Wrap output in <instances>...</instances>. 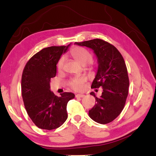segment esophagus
I'll list each match as a JSON object with an SVG mask.
<instances>
[{
	"mask_svg": "<svg viewBox=\"0 0 156 156\" xmlns=\"http://www.w3.org/2000/svg\"><path fill=\"white\" fill-rule=\"evenodd\" d=\"M75 97H76V98H82V97H85V95L82 94H76Z\"/></svg>",
	"mask_w": 156,
	"mask_h": 156,
	"instance_id": "obj_1",
	"label": "esophagus"
}]
</instances>
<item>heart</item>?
Wrapping results in <instances>:
<instances>
[{"mask_svg":"<svg viewBox=\"0 0 156 156\" xmlns=\"http://www.w3.org/2000/svg\"><path fill=\"white\" fill-rule=\"evenodd\" d=\"M70 55L73 58L75 59L76 61L80 63L81 65L85 66L91 61L92 56L90 52L86 50V48L82 47H75L73 48L70 52ZM65 59L64 57H62L59 59L57 63V69L61 70L64 64ZM87 81L86 76H79V77L73 78L70 81V86L73 89L75 90H81L83 88V85Z\"/></svg>","mask_w":156,"mask_h":156,"instance_id":"obj_1","label":"heart"}]
</instances>
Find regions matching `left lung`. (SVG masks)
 <instances>
[{
    "label": "left lung",
    "mask_w": 156,
    "mask_h": 156,
    "mask_svg": "<svg viewBox=\"0 0 156 156\" xmlns=\"http://www.w3.org/2000/svg\"><path fill=\"white\" fill-rule=\"evenodd\" d=\"M75 44L86 46L93 51L97 59L98 68L91 88H102V94L89 110V116L100 124L114 121L123 110L128 95L129 81L124 59L117 48L105 41L94 39Z\"/></svg>",
    "instance_id": "obj_1"
}]
</instances>
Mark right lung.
I'll return each mask as SVG.
<instances>
[{
	"label": "right lung",
	"instance_id": "1",
	"mask_svg": "<svg viewBox=\"0 0 156 156\" xmlns=\"http://www.w3.org/2000/svg\"><path fill=\"white\" fill-rule=\"evenodd\" d=\"M68 46H50L35 54L24 68L21 88L24 107L40 129L51 130L66 121L67 103L75 98L72 92H64L59 97L51 90V79L55 76L57 64Z\"/></svg>",
	"mask_w": 156,
	"mask_h": 156
}]
</instances>
